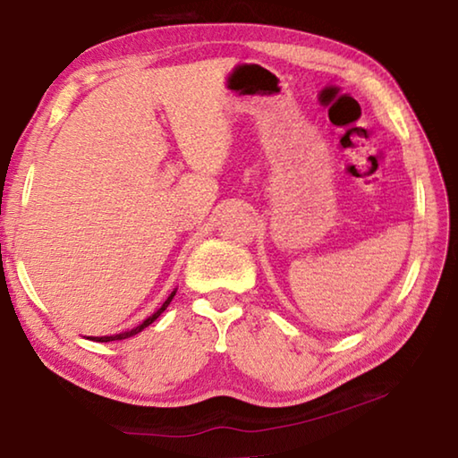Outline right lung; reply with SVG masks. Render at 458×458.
Masks as SVG:
<instances>
[{"instance_id": "add662e5", "label": "right lung", "mask_w": 458, "mask_h": 458, "mask_svg": "<svg viewBox=\"0 0 458 458\" xmlns=\"http://www.w3.org/2000/svg\"><path fill=\"white\" fill-rule=\"evenodd\" d=\"M175 297V291L169 294V297L165 299V303L161 305L157 311H155L151 317H147V319L141 323V325H137V327H133L131 331H125V333H117V335H105V337H89V339H92V341H100V344H106V341H119V339H127V337H133V335H137V333H141L147 325H151L155 319H157V317L165 311L167 309V305L172 303V299Z\"/></svg>"}]
</instances>
